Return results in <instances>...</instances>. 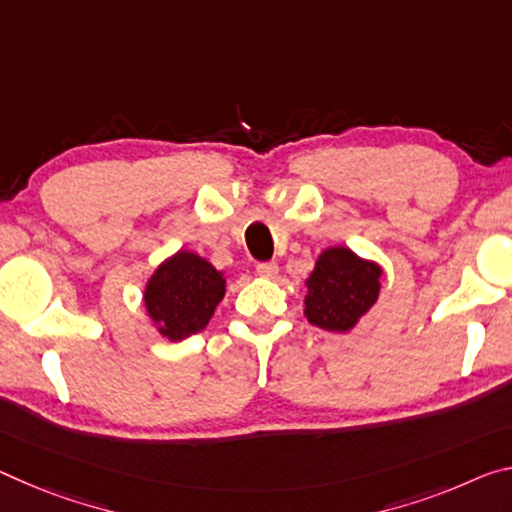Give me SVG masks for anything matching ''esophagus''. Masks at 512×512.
Here are the masks:
<instances>
[{"label":"esophagus","instance_id":"esophagus-1","mask_svg":"<svg viewBox=\"0 0 512 512\" xmlns=\"http://www.w3.org/2000/svg\"><path fill=\"white\" fill-rule=\"evenodd\" d=\"M257 273L262 275V278H275V275H278V264H275V262H259Z\"/></svg>","mask_w":512,"mask_h":512}]
</instances>
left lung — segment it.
Instances as JSON below:
<instances>
[{
    "label": "left lung",
    "mask_w": 512,
    "mask_h": 512,
    "mask_svg": "<svg viewBox=\"0 0 512 512\" xmlns=\"http://www.w3.org/2000/svg\"><path fill=\"white\" fill-rule=\"evenodd\" d=\"M380 266L364 262L348 248H328L307 280L305 316L312 326L346 332L376 303Z\"/></svg>",
    "instance_id": "obj_1"
}]
</instances>
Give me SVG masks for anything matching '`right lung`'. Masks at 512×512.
Here are the masks:
<instances>
[{
	"mask_svg": "<svg viewBox=\"0 0 512 512\" xmlns=\"http://www.w3.org/2000/svg\"><path fill=\"white\" fill-rule=\"evenodd\" d=\"M225 296V280L207 259L177 253L161 264L145 287V307L170 342L196 335Z\"/></svg>",
	"mask_w": 512,
	"mask_h": 512,
	"instance_id": "right-lung-1",
	"label": "right lung"
}]
</instances>
